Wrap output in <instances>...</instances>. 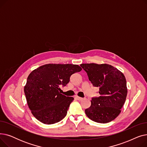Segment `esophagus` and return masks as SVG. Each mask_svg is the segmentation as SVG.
Returning <instances> with one entry per match:
<instances>
[{"label":"esophagus","instance_id":"esophagus-1","mask_svg":"<svg viewBox=\"0 0 147 147\" xmlns=\"http://www.w3.org/2000/svg\"><path fill=\"white\" fill-rule=\"evenodd\" d=\"M75 98H76V99H78V101H82V100L83 99V98H81V97H79V96H76Z\"/></svg>","mask_w":147,"mask_h":147}]
</instances>
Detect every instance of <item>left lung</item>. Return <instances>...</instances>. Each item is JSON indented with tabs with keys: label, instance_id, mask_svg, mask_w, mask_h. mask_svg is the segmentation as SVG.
Masks as SVG:
<instances>
[{
	"label": "left lung",
	"instance_id": "obj_1",
	"mask_svg": "<svg viewBox=\"0 0 147 147\" xmlns=\"http://www.w3.org/2000/svg\"><path fill=\"white\" fill-rule=\"evenodd\" d=\"M94 87L99 88V97H92L91 105L85 110L92 121L107 123L116 118L121 112L127 94L125 77L118 69L109 64H82Z\"/></svg>",
	"mask_w": 147,
	"mask_h": 147
}]
</instances>
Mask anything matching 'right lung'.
<instances>
[{
  "instance_id": "obj_1",
  "label": "right lung",
  "mask_w": 147,
  "mask_h": 147,
  "mask_svg": "<svg viewBox=\"0 0 147 147\" xmlns=\"http://www.w3.org/2000/svg\"><path fill=\"white\" fill-rule=\"evenodd\" d=\"M81 70L78 65L48 64L29 74L24 94L30 110L38 121L51 125L66 116L74 98L60 94L59 86H66L70 76Z\"/></svg>"
}]
</instances>
